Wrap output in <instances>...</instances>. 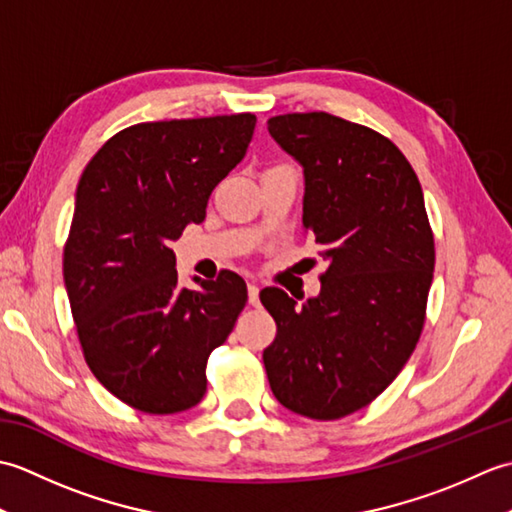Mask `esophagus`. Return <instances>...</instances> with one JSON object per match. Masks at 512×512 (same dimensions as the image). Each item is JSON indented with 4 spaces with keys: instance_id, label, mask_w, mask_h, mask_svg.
Returning a JSON list of instances; mask_svg holds the SVG:
<instances>
[{
    "instance_id": "1",
    "label": "esophagus",
    "mask_w": 512,
    "mask_h": 512,
    "mask_svg": "<svg viewBox=\"0 0 512 512\" xmlns=\"http://www.w3.org/2000/svg\"><path fill=\"white\" fill-rule=\"evenodd\" d=\"M248 301H250V306H257L259 303V286L255 284V281H248Z\"/></svg>"
}]
</instances>
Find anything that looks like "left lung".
<instances>
[{
  "mask_svg": "<svg viewBox=\"0 0 512 512\" xmlns=\"http://www.w3.org/2000/svg\"><path fill=\"white\" fill-rule=\"evenodd\" d=\"M303 169V231L328 270L299 308L259 292L277 336L264 350L281 405L314 420L367 407L409 361L424 325L436 248L416 171L389 138L328 112L268 121Z\"/></svg>",
  "mask_w": 512,
  "mask_h": 512,
  "instance_id": "obj_1",
  "label": "left lung"
}]
</instances>
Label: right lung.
Segmentation results:
<instances>
[{"label":"right lung","instance_id":"1","mask_svg":"<svg viewBox=\"0 0 512 512\" xmlns=\"http://www.w3.org/2000/svg\"><path fill=\"white\" fill-rule=\"evenodd\" d=\"M253 114L138 123L96 151L74 195L63 281L92 374L145 413L191 409L206 361L244 310V279L178 284L171 242L200 224L217 182L244 158Z\"/></svg>","mask_w":512,"mask_h":512}]
</instances>
